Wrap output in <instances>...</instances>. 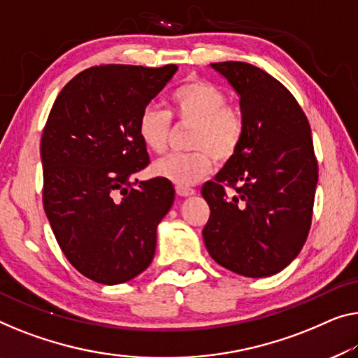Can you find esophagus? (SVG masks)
Masks as SVG:
<instances>
[{
	"mask_svg": "<svg viewBox=\"0 0 358 358\" xmlns=\"http://www.w3.org/2000/svg\"><path fill=\"white\" fill-rule=\"evenodd\" d=\"M196 193L194 189L191 188H185V186H177V194L181 197H186V196H193Z\"/></svg>",
	"mask_w": 358,
	"mask_h": 358,
	"instance_id": "34e87169",
	"label": "esophagus"
}]
</instances>
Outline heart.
I'll return each instance as SVG.
<instances>
[{
	"mask_svg": "<svg viewBox=\"0 0 358 358\" xmlns=\"http://www.w3.org/2000/svg\"><path fill=\"white\" fill-rule=\"evenodd\" d=\"M172 114L180 122L193 124V152L169 154L154 162L152 172L178 186H191L212 169L210 154L217 161L230 159L243 138V120L228 108L227 96L206 80H191L180 85L169 98ZM170 131V115L156 106H148L138 119V136L151 152H164Z\"/></svg>",
	"mask_w": 358,
	"mask_h": 358,
	"instance_id": "heart-1",
	"label": "heart"
}]
</instances>
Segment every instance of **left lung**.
<instances>
[{
  "label": "left lung",
  "instance_id": "1",
  "mask_svg": "<svg viewBox=\"0 0 358 358\" xmlns=\"http://www.w3.org/2000/svg\"><path fill=\"white\" fill-rule=\"evenodd\" d=\"M210 67L238 94L243 138L202 186L210 207L202 238L218 265L265 278L297 257L310 230L318 181L310 125L294 96L262 69L238 61ZM227 185L237 193L228 196Z\"/></svg>",
  "mask_w": 358,
  "mask_h": 358
}]
</instances>
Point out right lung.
<instances>
[{
	"instance_id": "right-lung-1",
	"label": "right lung",
	"mask_w": 358,
	"mask_h": 358,
	"mask_svg": "<svg viewBox=\"0 0 358 358\" xmlns=\"http://www.w3.org/2000/svg\"><path fill=\"white\" fill-rule=\"evenodd\" d=\"M178 67H92L57 96L41 138L43 206L69 262L101 285L145 271L157 225L175 199L165 178L135 180L149 156L138 136L141 110Z\"/></svg>"
}]
</instances>
